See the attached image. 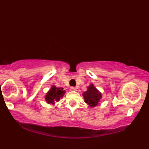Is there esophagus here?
Segmentation results:
<instances>
[{"mask_svg":"<svg viewBox=\"0 0 149 149\" xmlns=\"http://www.w3.org/2000/svg\"><path fill=\"white\" fill-rule=\"evenodd\" d=\"M70 90L71 91H77V88L72 86V87H70Z\"/></svg>","mask_w":149,"mask_h":149,"instance_id":"1","label":"esophagus"}]
</instances>
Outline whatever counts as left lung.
Instances as JSON below:
<instances>
[{
    "mask_svg": "<svg viewBox=\"0 0 149 149\" xmlns=\"http://www.w3.org/2000/svg\"><path fill=\"white\" fill-rule=\"evenodd\" d=\"M85 102L90 107H95L99 104L102 98V95L95 88L93 84H91L88 87L87 91L83 93Z\"/></svg>",
    "mask_w": 149,
    "mask_h": 149,
    "instance_id": "obj_1",
    "label": "left lung"
}]
</instances>
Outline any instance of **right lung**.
<instances>
[{"instance_id": "right-lung-1", "label": "right lung", "mask_w": 149, "mask_h": 149, "mask_svg": "<svg viewBox=\"0 0 149 149\" xmlns=\"http://www.w3.org/2000/svg\"><path fill=\"white\" fill-rule=\"evenodd\" d=\"M65 93V90H63V88H56L53 86L47 93L45 100L49 104H54L56 102H58Z\"/></svg>"}]
</instances>
